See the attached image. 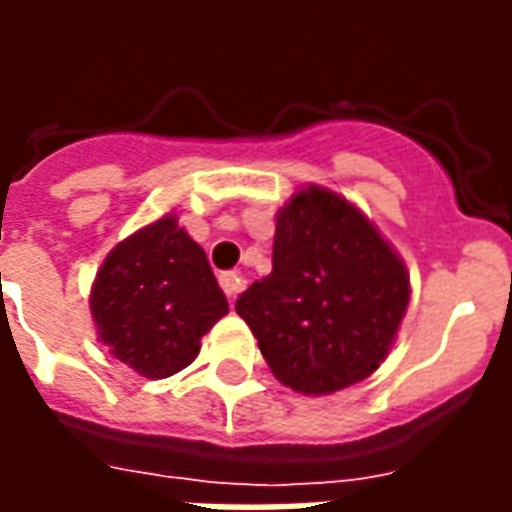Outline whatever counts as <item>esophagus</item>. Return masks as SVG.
<instances>
[{
	"label": "esophagus",
	"instance_id": "1",
	"mask_svg": "<svg viewBox=\"0 0 512 512\" xmlns=\"http://www.w3.org/2000/svg\"><path fill=\"white\" fill-rule=\"evenodd\" d=\"M219 285L227 293V299H235L244 290V277H241V271H224L219 274Z\"/></svg>",
	"mask_w": 512,
	"mask_h": 512
}]
</instances>
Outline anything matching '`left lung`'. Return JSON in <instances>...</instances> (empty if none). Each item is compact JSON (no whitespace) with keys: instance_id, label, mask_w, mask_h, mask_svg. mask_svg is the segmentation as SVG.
Instances as JSON below:
<instances>
[{"instance_id":"1","label":"left lung","mask_w":512,"mask_h":512,"mask_svg":"<svg viewBox=\"0 0 512 512\" xmlns=\"http://www.w3.org/2000/svg\"><path fill=\"white\" fill-rule=\"evenodd\" d=\"M271 274L235 301L271 373L332 395L376 370L408 307V271L351 202L307 186L277 213Z\"/></svg>"}]
</instances>
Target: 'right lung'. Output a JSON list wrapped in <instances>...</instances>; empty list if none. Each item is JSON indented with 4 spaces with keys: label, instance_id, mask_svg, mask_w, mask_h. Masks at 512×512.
Returning a JSON list of instances; mask_svg holds the SVG:
<instances>
[{
    "label": "right lung",
    "instance_id": "add662e5",
    "mask_svg": "<svg viewBox=\"0 0 512 512\" xmlns=\"http://www.w3.org/2000/svg\"><path fill=\"white\" fill-rule=\"evenodd\" d=\"M101 343L145 378L180 373L202 334L227 315L208 257L175 216L147 224L109 252L90 293Z\"/></svg>",
    "mask_w": 512,
    "mask_h": 512
}]
</instances>
